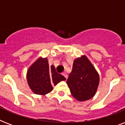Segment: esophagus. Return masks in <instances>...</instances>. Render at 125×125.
<instances>
[{"label":"esophagus","instance_id":"1","mask_svg":"<svg viewBox=\"0 0 125 125\" xmlns=\"http://www.w3.org/2000/svg\"><path fill=\"white\" fill-rule=\"evenodd\" d=\"M62 74H63V76H65V78H67V74L66 73H65V72L63 73Z\"/></svg>","mask_w":125,"mask_h":125}]
</instances>
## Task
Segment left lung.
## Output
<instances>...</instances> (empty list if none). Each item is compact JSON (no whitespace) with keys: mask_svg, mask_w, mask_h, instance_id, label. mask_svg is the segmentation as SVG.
I'll return each mask as SVG.
<instances>
[{"mask_svg":"<svg viewBox=\"0 0 125 125\" xmlns=\"http://www.w3.org/2000/svg\"><path fill=\"white\" fill-rule=\"evenodd\" d=\"M99 83V74L87 57L83 56L74 60L67 83L76 100L84 101L92 98L96 93Z\"/></svg>","mask_w":125,"mask_h":125,"instance_id":"left-lung-1","label":"left lung"}]
</instances>
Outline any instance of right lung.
I'll list each match as a JSON object with an SVG mask.
<instances>
[{
    "instance_id": "obj_1",
    "label": "right lung",
    "mask_w": 125,
    "mask_h": 125,
    "mask_svg": "<svg viewBox=\"0 0 125 125\" xmlns=\"http://www.w3.org/2000/svg\"><path fill=\"white\" fill-rule=\"evenodd\" d=\"M26 78L32 91L38 95H45L52 90L56 85L66 78L56 72L54 65L49 67L47 58H40L30 66Z\"/></svg>"
}]
</instances>
